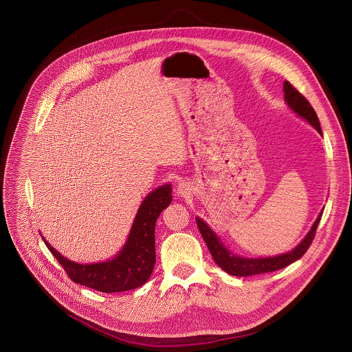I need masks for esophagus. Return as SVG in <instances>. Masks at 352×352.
<instances>
[{
    "instance_id": "obj_1",
    "label": "esophagus",
    "mask_w": 352,
    "mask_h": 352,
    "mask_svg": "<svg viewBox=\"0 0 352 352\" xmlns=\"http://www.w3.org/2000/svg\"><path fill=\"white\" fill-rule=\"evenodd\" d=\"M189 190H190V188H189V185L188 184H179L178 186H177V193L181 195V197H185V195L189 193Z\"/></svg>"
}]
</instances>
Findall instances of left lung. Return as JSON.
<instances>
[{
	"label": "left lung",
	"instance_id": "obj_1",
	"mask_svg": "<svg viewBox=\"0 0 352 352\" xmlns=\"http://www.w3.org/2000/svg\"><path fill=\"white\" fill-rule=\"evenodd\" d=\"M283 93H285V104L286 107L298 118L305 120L309 125L322 135L321 126L318 118L312 108V105L308 102V100L297 91L287 80L283 82ZM324 209L318 213L317 219L308 231V234L304 236V239L290 251L279 254V255H273V256H258V258H248L243 255H237L232 252L221 240V237L216 234L201 217H195L199 234H202L209 252L212 254L213 261L217 263V266L224 270L226 273L234 276H250V275H256V274L272 273L275 270L283 269L289 266L290 263L296 262L300 259L307 250L309 248L312 243L313 237L316 234L317 226L321 220Z\"/></svg>",
	"mask_w": 352,
	"mask_h": 352
}]
</instances>
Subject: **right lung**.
<instances>
[{
  "label": "right lung",
  "instance_id": "1",
  "mask_svg": "<svg viewBox=\"0 0 352 352\" xmlns=\"http://www.w3.org/2000/svg\"><path fill=\"white\" fill-rule=\"evenodd\" d=\"M171 199V184H164L146 195L136 212L125 243L113 258L102 262H74L63 256L41 237L51 254L76 283L102 293L132 290L143 286L153 274L157 259L155 224L159 214L170 205Z\"/></svg>",
  "mask_w": 352,
  "mask_h": 352
}]
</instances>
